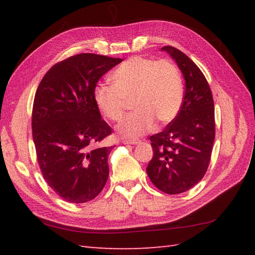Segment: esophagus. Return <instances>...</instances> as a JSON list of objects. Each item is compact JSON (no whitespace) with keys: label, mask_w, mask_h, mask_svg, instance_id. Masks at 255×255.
<instances>
[{"label":"esophagus","mask_w":255,"mask_h":255,"mask_svg":"<svg viewBox=\"0 0 255 255\" xmlns=\"http://www.w3.org/2000/svg\"><path fill=\"white\" fill-rule=\"evenodd\" d=\"M124 144H139L140 141L139 140H131V139H127V140H123Z\"/></svg>","instance_id":"34e87169"}]
</instances>
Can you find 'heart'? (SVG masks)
I'll return each mask as SVG.
<instances>
[{"mask_svg": "<svg viewBox=\"0 0 255 255\" xmlns=\"http://www.w3.org/2000/svg\"><path fill=\"white\" fill-rule=\"evenodd\" d=\"M112 86L97 85L93 99L104 117L121 121L125 101L131 100V110L116 127L122 138L136 139L153 128L165 126L180 112L184 86L180 70L167 60L155 61L132 57L123 62L111 77Z\"/></svg>", "mask_w": 255, "mask_h": 255, "instance_id": "b5f03b06", "label": "heart"}]
</instances>
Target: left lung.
Returning <instances> with one entry per match:
<instances>
[{"instance_id": "1", "label": "left lung", "mask_w": 255, "mask_h": 255, "mask_svg": "<svg viewBox=\"0 0 255 255\" xmlns=\"http://www.w3.org/2000/svg\"><path fill=\"white\" fill-rule=\"evenodd\" d=\"M177 64L185 80V94L177 116L162 132L150 137L153 156L147 174L160 191L180 194L202 180L208 169L215 140L211 91L199 68L174 47L161 48Z\"/></svg>"}]
</instances>
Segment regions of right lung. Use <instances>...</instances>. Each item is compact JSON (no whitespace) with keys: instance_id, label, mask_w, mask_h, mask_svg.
I'll list each match as a JSON object with an SVG mask.
<instances>
[{"instance_id":"add662e5","label":"right lung","mask_w":255,"mask_h":255,"mask_svg":"<svg viewBox=\"0 0 255 255\" xmlns=\"http://www.w3.org/2000/svg\"><path fill=\"white\" fill-rule=\"evenodd\" d=\"M123 60L81 53L55 64L42 78L32 106L37 160L47 184L69 203L95 198L108 178L112 147H96L112 133L96 107L100 79Z\"/></svg>"}]
</instances>
